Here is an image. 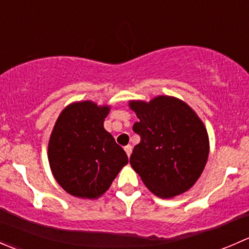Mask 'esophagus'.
Instances as JSON below:
<instances>
[{
    "label": "esophagus",
    "instance_id": "34e87169",
    "mask_svg": "<svg viewBox=\"0 0 249 249\" xmlns=\"http://www.w3.org/2000/svg\"><path fill=\"white\" fill-rule=\"evenodd\" d=\"M124 149H125V152H126L127 157H130V155H131V152H132V147H131V145H126V147H125Z\"/></svg>",
    "mask_w": 249,
    "mask_h": 249
}]
</instances>
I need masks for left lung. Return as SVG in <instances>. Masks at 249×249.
Segmentation results:
<instances>
[{
    "label": "left lung",
    "mask_w": 249,
    "mask_h": 249,
    "mask_svg": "<svg viewBox=\"0 0 249 249\" xmlns=\"http://www.w3.org/2000/svg\"><path fill=\"white\" fill-rule=\"evenodd\" d=\"M141 137L130 157L145 187L160 197H173L194 185L210 152L208 136L195 112L180 100L159 96L147 104L131 101Z\"/></svg>",
    "instance_id": "obj_1"
}]
</instances>
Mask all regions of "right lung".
I'll use <instances>...</instances> for the list:
<instances>
[{
	"label": "right lung",
	"instance_id": "obj_1",
	"mask_svg": "<svg viewBox=\"0 0 249 249\" xmlns=\"http://www.w3.org/2000/svg\"><path fill=\"white\" fill-rule=\"evenodd\" d=\"M108 107L90 101L67 106L55 123L48 147L50 169L69 194L95 199L129 162L126 153L104 127Z\"/></svg>",
	"mask_w": 249,
	"mask_h": 249
}]
</instances>
